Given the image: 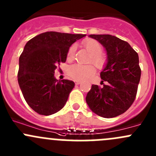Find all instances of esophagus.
<instances>
[{"mask_svg":"<svg viewBox=\"0 0 156 156\" xmlns=\"http://www.w3.org/2000/svg\"><path fill=\"white\" fill-rule=\"evenodd\" d=\"M81 84V81H75V84H76V85H78V84Z\"/></svg>","mask_w":156,"mask_h":156,"instance_id":"34e87169","label":"esophagus"}]
</instances>
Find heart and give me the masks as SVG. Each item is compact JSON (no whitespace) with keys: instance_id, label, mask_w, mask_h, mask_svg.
<instances>
[{"instance_id":"1","label":"heart","mask_w":156,"mask_h":156,"mask_svg":"<svg viewBox=\"0 0 156 156\" xmlns=\"http://www.w3.org/2000/svg\"><path fill=\"white\" fill-rule=\"evenodd\" d=\"M84 48L91 54L90 62H93L97 67L101 68L106 64V57L102 53L103 46L98 41L93 38H87L82 42ZM76 45H71L67 52V59L72 60L75 56ZM95 67L93 65H81L75 64L69 69V75L71 78L77 81H84L94 75Z\"/></svg>"}]
</instances>
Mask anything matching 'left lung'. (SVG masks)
Listing matches in <instances>:
<instances>
[{"label":"left lung","mask_w":156,"mask_h":156,"mask_svg":"<svg viewBox=\"0 0 156 156\" xmlns=\"http://www.w3.org/2000/svg\"><path fill=\"white\" fill-rule=\"evenodd\" d=\"M90 37L106 48L108 61L100 73L103 86L93 84L86 102L98 115L116 117L125 112L136 98L141 75L139 56L127 42L115 36L90 34Z\"/></svg>","instance_id":"obj_1"}]
</instances>
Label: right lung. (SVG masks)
Segmentation results:
<instances>
[{"label": "right lung", "instance_id": "obj_1", "mask_svg": "<svg viewBox=\"0 0 156 156\" xmlns=\"http://www.w3.org/2000/svg\"><path fill=\"white\" fill-rule=\"evenodd\" d=\"M84 36L48 31L26 43L20 56L18 82L26 103L39 115H50L65 106L75 83L58 81L55 70L66 62L71 45Z\"/></svg>", "mask_w": 156, "mask_h": 156}]
</instances>
